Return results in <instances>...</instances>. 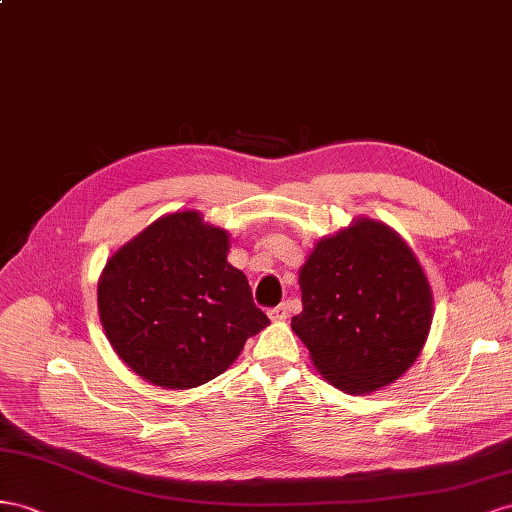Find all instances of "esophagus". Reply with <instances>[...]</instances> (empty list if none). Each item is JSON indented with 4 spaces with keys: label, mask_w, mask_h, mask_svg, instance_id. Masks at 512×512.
Here are the masks:
<instances>
[{
    "label": "esophagus",
    "mask_w": 512,
    "mask_h": 512,
    "mask_svg": "<svg viewBox=\"0 0 512 512\" xmlns=\"http://www.w3.org/2000/svg\"><path fill=\"white\" fill-rule=\"evenodd\" d=\"M268 316H270V320H274V322L285 320V318H287V307H285L283 303L277 305V307H270V309H268Z\"/></svg>",
    "instance_id": "34e87169"
}]
</instances>
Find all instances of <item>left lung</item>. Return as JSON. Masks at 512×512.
<instances>
[{
	"mask_svg": "<svg viewBox=\"0 0 512 512\" xmlns=\"http://www.w3.org/2000/svg\"><path fill=\"white\" fill-rule=\"evenodd\" d=\"M294 333L318 372L368 393L411 368L428 337L432 296L411 248L383 222L357 220L324 238L300 268Z\"/></svg>",
	"mask_w": 512,
	"mask_h": 512,
	"instance_id": "8db88e82",
	"label": "left lung"
}]
</instances>
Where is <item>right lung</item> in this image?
<instances>
[{"label": "right lung", "instance_id": "obj_1", "mask_svg": "<svg viewBox=\"0 0 512 512\" xmlns=\"http://www.w3.org/2000/svg\"><path fill=\"white\" fill-rule=\"evenodd\" d=\"M227 251L225 231L199 212H177L108 259L97 294L101 324L144 381L168 389L212 381L270 322Z\"/></svg>", "mask_w": 512, "mask_h": 512}]
</instances>
